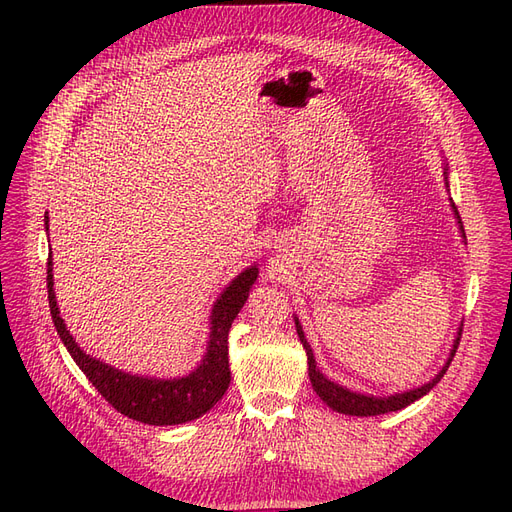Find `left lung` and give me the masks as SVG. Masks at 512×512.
<instances>
[{"mask_svg":"<svg viewBox=\"0 0 512 512\" xmlns=\"http://www.w3.org/2000/svg\"><path fill=\"white\" fill-rule=\"evenodd\" d=\"M453 209H455V215H457V220H459V213H457L455 203H453ZM459 228H461V232H463L461 220H459ZM463 237H466V235H463ZM294 324H297L299 339H301V344H303V348H305V352H307L309 380H312V386H314L316 395H318L329 408H333L335 412L350 414V416H376V414H386V412H397V410H401V408L410 406L412 401H416V399H421L423 395H427V393L433 389V386H436V384L440 382V378L446 374V369H448V365H451L453 356H455V352H457L459 335H461V333H457V339H455V344H453L451 356H448L446 365L442 367L440 374H438L436 378H433L431 382H427V384H423V386H418V389H412V391H406V393H397V395H391V397H374V395L352 393V391L344 389V386H339V384L331 382L324 374H320V369L316 367L314 352H312V348H309L307 339H305V335H303L299 318H294ZM459 331H461V329H459Z\"/></svg>","mask_w":512,"mask_h":512,"instance_id":"obj_1","label":"left lung"}]
</instances>
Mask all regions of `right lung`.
I'll use <instances>...</instances> for the list:
<instances>
[{"label":"right lung","mask_w":512,"mask_h":512,"mask_svg":"<svg viewBox=\"0 0 512 512\" xmlns=\"http://www.w3.org/2000/svg\"><path fill=\"white\" fill-rule=\"evenodd\" d=\"M46 230H49V218H46ZM258 269L250 267L239 273L228 284L222 297L215 301L211 309V333L207 342V354L200 365L185 378L158 380L132 376L106 365L94 356H89L74 342V337L66 329L64 318L59 316V307L53 290V260L49 256L46 262V288H49V307L55 322L57 335L72 354L76 365L81 367L89 382L96 386L98 393L111 404L117 412L126 414L134 421L147 425H181L194 421V418L209 412L230 384L228 369V331L232 320L237 318L241 307L247 301L252 284L256 282Z\"/></svg>","instance_id":"add662e5"}]
</instances>
